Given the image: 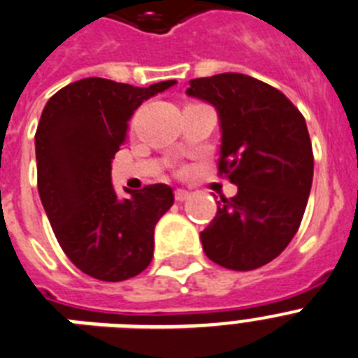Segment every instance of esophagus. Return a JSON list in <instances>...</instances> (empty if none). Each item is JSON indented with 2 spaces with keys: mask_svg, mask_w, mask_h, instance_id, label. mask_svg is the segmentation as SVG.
Returning a JSON list of instances; mask_svg holds the SVG:
<instances>
[{
  "mask_svg": "<svg viewBox=\"0 0 358 358\" xmlns=\"http://www.w3.org/2000/svg\"><path fill=\"white\" fill-rule=\"evenodd\" d=\"M189 196H191V192L185 191V189H176V191H175V200L180 201V203L187 200Z\"/></svg>",
  "mask_w": 358,
  "mask_h": 358,
  "instance_id": "34e87169",
  "label": "esophagus"
}]
</instances>
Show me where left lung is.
<instances>
[{
  "label": "left lung",
  "instance_id": "obj_1",
  "mask_svg": "<svg viewBox=\"0 0 358 358\" xmlns=\"http://www.w3.org/2000/svg\"><path fill=\"white\" fill-rule=\"evenodd\" d=\"M189 97L216 108L220 173L238 194L217 201L200 234L210 261L231 270L259 268L287 248L303 220L313 153L301 111L279 90L243 73L192 79Z\"/></svg>",
  "mask_w": 358,
  "mask_h": 358
}]
</instances>
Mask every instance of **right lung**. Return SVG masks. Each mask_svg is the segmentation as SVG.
I'll return each instance as SVG.
<instances>
[{"mask_svg":"<svg viewBox=\"0 0 358 358\" xmlns=\"http://www.w3.org/2000/svg\"><path fill=\"white\" fill-rule=\"evenodd\" d=\"M149 88L88 77L46 102L36 131L37 189L59 245L79 270L101 281H124L153 259L155 225L175 203L166 183L119 198L111 162L126 142L138 106L175 86Z\"/></svg>","mask_w":358,"mask_h":358,"instance_id":"1","label":"right lung"}]
</instances>
